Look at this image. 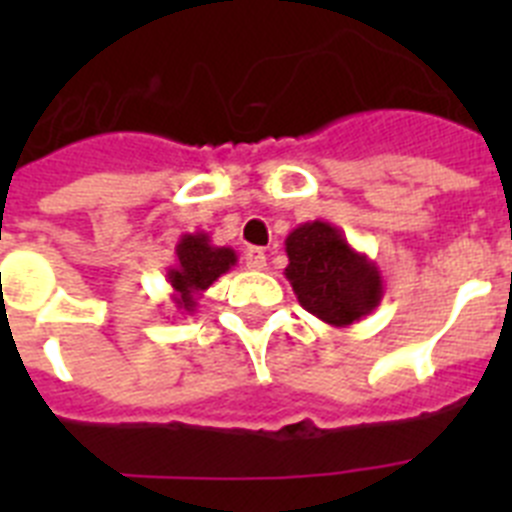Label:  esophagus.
Returning <instances> with one entry per match:
<instances>
[{"label":"esophagus","mask_w":512,"mask_h":512,"mask_svg":"<svg viewBox=\"0 0 512 512\" xmlns=\"http://www.w3.org/2000/svg\"><path fill=\"white\" fill-rule=\"evenodd\" d=\"M246 266L251 271H261L266 266V253L261 248H248L246 251Z\"/></svg>","instance_id":"obj_1"}]
</instances>
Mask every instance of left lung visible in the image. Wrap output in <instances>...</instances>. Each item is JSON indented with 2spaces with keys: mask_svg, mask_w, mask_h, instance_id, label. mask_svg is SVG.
Wrapping results in <instances>:
<instances>
[{
  "mask_svg": "<svg viewBox=\"0 0 512 512\" xmlns=\"http://www.w3.org/2000/svg\"><path fill=\"white\" fill-rule=\"evenodd\" d=\"M284 277L297 302L333 328H348L372 315L384 297L382 271L356 251L336 225L312 220L287 235Z\"/></svg>",
  "mask_w": 512,
  "mask_h": 512,
  "instance_id": "left-lung-1",
  "label": "left lung"
}]
</instances>
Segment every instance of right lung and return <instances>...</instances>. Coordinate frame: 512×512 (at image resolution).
I'll use <instances>...</instances> for the list:
<instances>
[{
  "mask_svg": "<svg viewBox=\"0 0 512 512\" xmlns=\"http://www.w3.org/2000/svg\"><path fill=\"white\" fill-rule=\"evenodd\" d=\"M238 264L233 248L212 246L207 233H184L176 243V264L166 269L171 302L182 315H192L205 289Z\"/></svg>",
  "mask_w": 512,
  "mask_h": 512,
  "instance_id": "right-lung-1",
  "label": "right lung"
}]
</instances>
